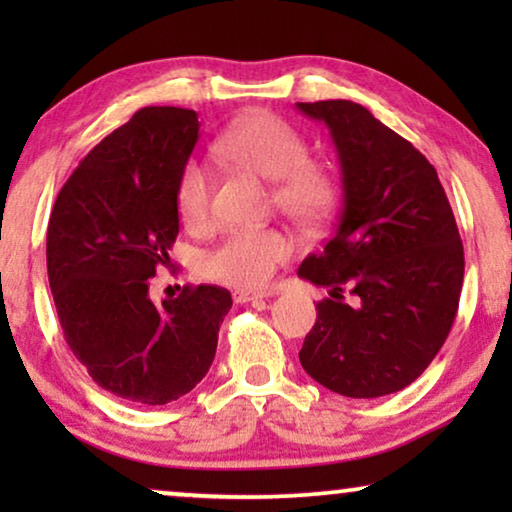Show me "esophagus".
Here are the masks:
<instances>
[{
    "label": "esophagus",
    "mask_w": 512,
    "mask_h": 512,
    "mask_svg": "<svg viewBox=\"0 0 512 512\" xmlns=\"http://www.w3.org/2000/svg\"><path fill=\"white\" fill-rule=\"evenodd\" d=\"M272 291H235V303H251V300H261V298H270Z\"/></svg>",
    "instance_id": "esophagus-1"
}]
</instances>
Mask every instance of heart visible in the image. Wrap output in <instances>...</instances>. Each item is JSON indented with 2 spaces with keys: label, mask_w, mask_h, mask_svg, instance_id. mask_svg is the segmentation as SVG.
I'll return each instance as SVG.
<instances>
[{
  "label": "heart",
  "mask_w": 512,
  "mask_h": 512,
  "mask_svg": "<svg viewBox=\"0 0 512 512\" xmlns=\"http://www.w3.org/2000/svg\"><path fill=\"white\" fill-rule=\"evenodd\" d=\"M216 151L230 163L275 181L272 200L279 212L300 226H319L340 198L331 167L312 163L310 146L282 118L268 111L242 116L223 132ZM174 209L186 228L200 230L212 219V174L207 165L188 160L174 184ZM289 256V242L272 228H237L202 258V270L216 282L258 289Z\"/></svg>",
  "instance_id": "heart-1"
}]
</instances>
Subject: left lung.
Here are the masks:
<instances>
[{
	"instance_id": "8db88e82",
	"label": "left lung",
	"mask_w": 512,
	"mask_h": 512,
	"mask_svg": "<svg viewBox=\"0 0 512 512\" xmlns=\"http://www.w3.org/2000/svg\"><path fill=\"white\" fill-rule=\"evenodd\" d=\"M331 130L342 167L338 230L298 275L326 286L300 363L349 398L401 391L436 359L464 284V244L436 167L349 100L298 102Z\"/></svg>"
}]
</instances>
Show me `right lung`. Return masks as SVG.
Here are the masks:
<instances>
[{
	"instance_id": "1",
	"label": "right lung",
	"mask_w": 512,
	"mask_h": 512,
	"mask_svg": "<svg viewBox=\"0 0 512 512\" xmlns=\"http://www.w3.org/2000/svg\"><path fill=\"white\" fill-rule=\"evenodd\" d=\"M198 132L193 109H139L81 160L48 219V282L67 345L102 389L130 403L188 394L233 307L212 284L184 286L163 305L149 298L179 235L174 184Z\"/></svg>"
}]
</instances>
